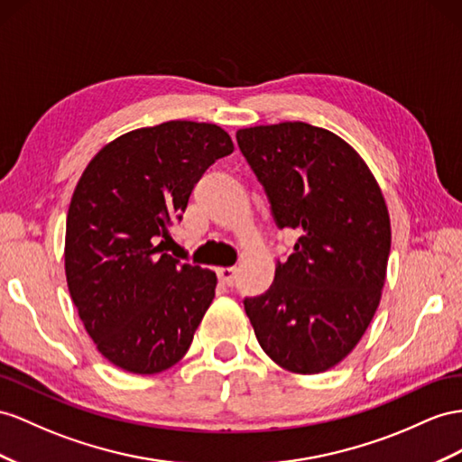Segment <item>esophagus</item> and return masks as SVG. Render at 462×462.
<instances>
[{
	"instance_id": "1",
	"label": "esophagus",
	"mask_w": 462,
	"mask_h": 462,
	"mask_svg": "<svg viewBox=\"0 0 462 462\" xmlns=\"http://www.w3.org/2000/svg\"><path fill=\"white\" fill-rule=\"evenodd\" d=\"M217 275L222 285H232L236 279V267H218Z\"/></svg>"
}]
</instances>
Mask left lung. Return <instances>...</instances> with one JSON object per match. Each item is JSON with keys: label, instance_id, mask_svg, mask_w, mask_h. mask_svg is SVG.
<instances>
[{"label": "left lung", "instance_id": "obj_1", "mask_svg": "<svg viewBox=\"0 0 462 462\" xmlns=\"http://www.w3.org/2000/svg\"><path fill=\"white\" fill-rule=\"evenodd\" d=\"M236 140L279 228L300 238L267 292L244 300L259 346L282 369L344 361L381 302L390 218L374 175L346 140L306 123L242 128Z\"/></svg>", "mask_w": 462, "mask_h": 462}]
</instances>
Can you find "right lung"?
Listing matches in <instances>:
<instances>
[{
  "label": "right lung",
  "mask_w": 462,
  "mask_h": 462,
  "mask_svg": "<svg viewBox=\"0 0 462 462\" xmlns=\"http://www.w3.org/2000/svg\"><path fill=\"white\" fill-rule=\"evenodd\" d=\"M232 152L217 125L170 121L109 142L79 177L66 220L69 297L123 371L173 366L215 299V271L163 254V240L208 165Z\"/></svg>",
  "instance_id": "1"
}]
</instances>
